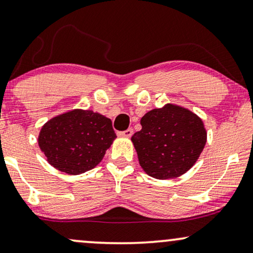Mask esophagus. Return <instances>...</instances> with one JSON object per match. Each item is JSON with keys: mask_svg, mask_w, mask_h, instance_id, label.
<instances>
[{"mask_svg": "<svg viewBox=\"0 0 253 253\" xmlns=\"http://www.w3.org/2000/svg\"><path fill=\"white\" fill-rule=\"evenodd\" d=\"M118 135L121 136V137H130L133 135V129L128 128V129L124 130V132H119V133H118Z\"/></svg>", "mask_w": 253, "mask_h": 253, "instance_id": "34e87169", "label": "esophagus"}]
</instances>
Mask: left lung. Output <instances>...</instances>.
I'll return each instance as SVG.
<instances>
[{"label":"left lung","instance_id":"1","mask_svg":"<svg viewBox=\"0 0 253 253\" xmlns=\"http://www.w3.org/2000/svg\"><path fill=\"white\" fill-rule=\"evenodd\" d=\"M132 142L146 174L158 180L183 175L200 158L207 142L203 120L188 108L166 104L147 112Z\"/></svg>","mask_w":253,"mask_h":253}]
</instances>
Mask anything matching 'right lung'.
<instances>
[{
    "instance_id": "right-lung-1",
    "label": "right lung",
    "mask_w": 253,
    "mask_h": 253,
    "mask_svg": "<svg viewBox=\"0 0 253 253\" xmlns=\"http://www.w3.org/2000/svg\"><path fill=\"white\" fill-rule=\"evenodd\" d=\"M116 137L111 119L76 108L47 120L40 130L38 146L53 168L79 175L100 164Z\"/></svg>"
}]
</instances>
